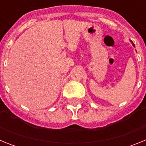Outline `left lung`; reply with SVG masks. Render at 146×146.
<instances>
[{"mask_svg": "<svg viewBox=\"0 0 146 146\" xmlns=\"http://www.w3.org/2000/svg\"><path fill=\"white\" fill-rule=\"evenodd\" d=\"M131 44H132V45H133V46H134V47H135V44H134V43H133V42H131Z\"/></svg>", "mask_w": 146, "mask_h": 146, "instance_id": "left-lung-1", "label": "left lung"}]
</instances>
